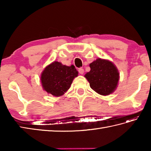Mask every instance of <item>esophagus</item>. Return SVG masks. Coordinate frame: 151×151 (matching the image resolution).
<instances>
[{
	"mask_svg": "<svg viewBox=\"0 0 151 151\" xmlns=\"http://www.w3.org/2000/svg\"><path fill=\"white\" fill-rule=\"evenodd\" d=\"M78 72H79L80 74H81V75H83V74H84V69L79 68V69H78Z\"/></svg>",
	"mask_w": 151,
	"mask_h": 151,
	"instance_id": "esophagus-1",
	"label": "esophagus"
}]
</instances>
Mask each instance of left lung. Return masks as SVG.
Masks as SVG:
<instances>
[{
  "label": "left lung",
  "instance_id": "left-lung-1",
  "mask_svg": "<svg viewBox=\"0 0 151 151\" xmlns=\"http://www.w3.org/2000/svg\"><path fill=\"white\" fill-rule=\"evenodd\" d=\"M91 70L85 75L92 89L102 95H108L117 88L119 74L113 63L98 58L89 64Z\"/></svg>",
  "mask_w": 151,
  "mask_h": 151
}]
</instances>
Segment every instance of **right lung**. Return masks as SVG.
<instances>
[{
    "instance_id": "1",
    "label": "right lung",
    "mask_w": 151,
    "mask_h": 151,
    "mask_svg": "<svg viewBox=\"0 0 151 151\" xmlns=\"http://www.w3.org/2000/svg\"><path fill=\"white\" fill-rule=\"evenodd\" d=\"M78 71L74 65L66 66L54 62L44 69L41 76L43 89L56 97L63 95L69 89Z\"/></svg>"
}]
</instances>
